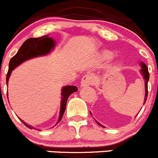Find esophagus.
Listing matches in <instances>:
<instances>
[{"label": "esophagus", "mask_w": 158, "mask_h": 158, "mask_svg": "<svg viewBox=\"0 0 158 158\" xmlns=\"http://www.w3.org/2000/svg\"><path fill=\"white\" fill-rule=\"evenodd\" d=\"M94 82V78L92 74L87 73V74L84 75L83 77L81 78V87H87L89 85H92Z\"/></svg>", "instance_id": "esophagus-1"}]
</instances>
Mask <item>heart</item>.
<instances>
[{"label":"heart","mask_w":158,"mask_h":158,"mask_svg":"<svg viewBox=\"0 0 158 158\" xmlns=\"http://www.w3.org/2000/svg\"><path fill=\"white\" fill-rule=\"evenodd\" d=\"M114 54L110 51H103L100 54V57L102 60H108L113 57Z\"/></svg>","instance_id":"heart-1"}]
</instances>
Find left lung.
<instances>
[{"label":"left lung","mask_w":158,"mask_h":158,"mask_svg":"<svg viewBox=\"0 0 158 158\" xmlns=\"http://www.w3.org/2000/svg\"><path fill=\"white\" fill-rule=\"evenodd\" d=\"M142 66V69H140V73H142L143 75V78H144V80H145V91H146V94H145V99H144V103L145 104L146 101H147V95H148V81H149V78H150V74H149V71H148V68H147V65L145 64L144 63H140ZM97 124L100 125V126H102V124H99L98 121H97ZM103 128H105L104 126H102Z\"/></svg>","instance_id":"1"}]
</instances>
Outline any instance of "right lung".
Returning <instances> with one entry per match:
<instances>
[{"label":"right lung","instance_id":"obj_1","mask_svg":"<svg viewBox=\"0 0 158 158\" xmlns=\"http://www.w3.org/2000/svg\"><path fill=\"white\" fill-rule=\"evenodd\" d=\"M55 46H56V43H55L54 40L52 38H51V37H48V35L43 36V37H37V38L27 39L25 42L22 44V46L19 49L18 52L15 54V56H13L11 60H10L8 71L6 76L7 83L8 82V79H9L11 71L16 66H18L19 65L21 64L22 63H23L26 60H28V59H32V58L37 57V56H45V55L48 54L54 48ZM75 92H77V88L76 86L67 85V86H64L62 89L61 106H60L59 118L58 120L57 124L63 118V114H64L65 110H66L68 98L72 93ZM22 122L25 124L27 128H30V129L34 128L31 125H29L23 121H22Z\"/></svg>","mask_w":158,"mask_h":158}]
</instances>
